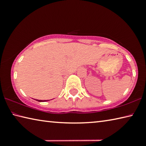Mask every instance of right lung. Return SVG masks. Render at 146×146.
Masks as SVG:
<instances>
[{"label":"right lung","mask_w":146,"mask_h":146,"mask_svg":"<svg viewBox=\"0 0 146 146\" xmlns=\"http://www.w3.org/2000/svg\"><path fill=\"white\" fill-rule=\"evenodd\" d=\"M36 100L38 101V102H46V101H47V100Z\"/></svg>","instance_id":"1"}]
</instances>
